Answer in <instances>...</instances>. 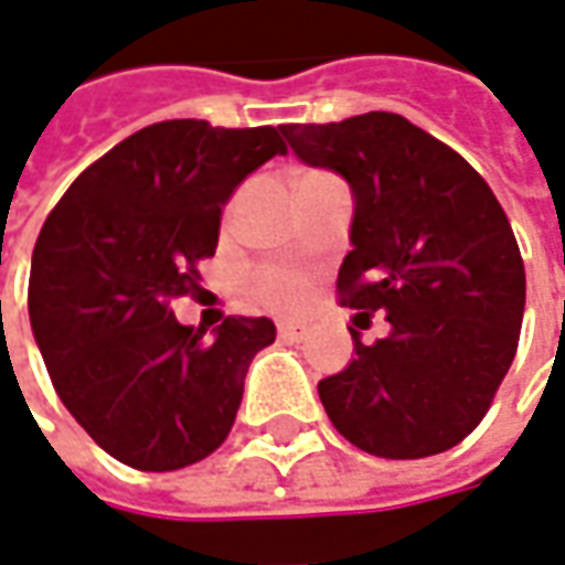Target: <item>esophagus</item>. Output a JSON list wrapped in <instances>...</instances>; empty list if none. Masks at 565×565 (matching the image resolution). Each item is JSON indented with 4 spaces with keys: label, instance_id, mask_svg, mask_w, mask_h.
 <instances>
[{
    "label": "esophagus",
    "instance_id": "esophagus-1",
    "mask_svg": "<svg viewBox=\"0 0 565 565\" xmlns=\"http://www.w3.org/2000/svg\"><path fill=\"white\" fill-rule=\"evenodd\" d=\"M278 337H281L284 343H302V340H309V331L299 328V324H290V321H281L278 324Z\"/></svg>",
    "mask_w": 565,
    "mask_h": 565
}]
</instances>
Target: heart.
Wrapping results in <instances>:
<instances>
[{"instance_id":"b5f03b06","label":"heart","mask_w":565,"mask_h":565,"mask_svg":"<svg viewBox=\"0 0 565 565\" xmlns=\"http://www.w3.org/2000/svg\"><path fill=\"white\" fill-rule=\"evenodd\" d=\"M253 297L259 299L268 309L278 312H297L306 306L312 281L306 271L290 266H259L250 275Z\"/></svg>"}]
</instances>
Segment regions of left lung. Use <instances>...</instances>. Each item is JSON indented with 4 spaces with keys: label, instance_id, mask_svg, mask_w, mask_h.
Returning a JSON list of instances; mask_svg holds the SVG:
<instances>
[{
    "label": "left lung",
    "instance_id": "left-lung-1",
    "mask_svg": "<svg viewBox=\"0 0 565 565\" xmlns=\"http://www.w3.org/2000/svg\"><path fill=\"white\" fill-rule=\"evenodd\" d=\"M281 132L299 160L340 172L355 194L337 297L359 318L390 321L371 347L349 328L355 359L318 383L331 424L377 458L455 448L492 408L520 343L525 268L508 213L458 151L398 114Z\"/></svg>",
    "mask_w": 565,
    "mask_h": 565
}]
</instances>
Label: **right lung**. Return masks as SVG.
Instances as JSON below:
<instances>
[{
	"mask_svg": "<svg viewBox=\"0 0 565 565\" xmlns=\"http://www.w3.org/2000/svg\"><path fill=\"white\" fill-rule=\"evenodd\" d=\"M287 153L275 126L163 120L76 175L42 225L30 324L76 424L126 467L167 473L228 439L268 318L228 315L213 337L175 321L216 253L222 203Z\"/></svg>",
	"mask_w": 565,
	"mask_h": 565,
	"instance_id": "obj_1",
	"label": "right lung"
}]
</instances>
